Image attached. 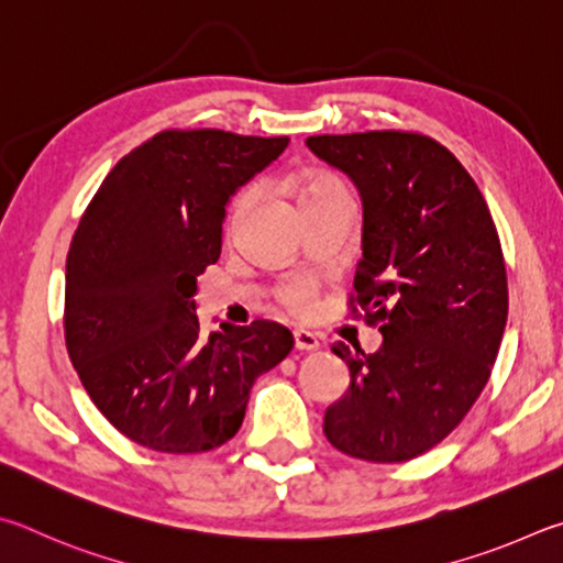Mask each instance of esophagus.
<instances>
[{
  "instance_id": "obj_1",
  "label": "esophagus",
  "mask_w": 563,
  "mask_h": 563,
  "mask_svg": "<svg viewBox=\"0 0 563 563\" xmlns=\"http://www.w3.org/2000/svg\"><path fill=\"white\" fill-rule=\"evenodd\" d=\"M294 346H297L299 351H319L321 341L313 331L297 329V331H294Z\"/></svg>"
}]
</instances>
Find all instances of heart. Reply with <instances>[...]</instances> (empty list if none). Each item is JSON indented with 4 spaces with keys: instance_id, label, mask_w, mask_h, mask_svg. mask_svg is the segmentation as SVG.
Wrapping results in <instances>:
<instances>
[{
    "instance_id": "obj_1",
    "label": "heart",
    "mask_w": 563,
    "mask_h": 563,
    "mask_svg": "<svg viewBox=\"0 0 563 563\" xmlns=\"http://www.w3.org/2000/svg\"><path fill=\"white\" fill-rule=\"evenodd\" d=\"M339 190H343V187L336 180H333V177H329V175H313V177H309L307 183L301 185V205L309 202V200H317V197H321V195L339 192ZM250 197H252V190H246V192H242L240 197H236L234 210H242V207L250 202ZM282 299L287 301L291 309L307 311L311 307V301H313L311 282H303V279L289 282L287 287L282 289Z\"/></svg>"
}]
</instances>
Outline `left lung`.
Instances as JSON below:
<instances>
[{
  "label": "left lung",
  "instance_id": "1",
  "mask_svg": "<svg viewBox=\"0 0 563 563\" xmlns=\"http://www.w3.org/2000/svg\"><path fill=\"white\" fill-rule=\"evenodd\" d=\"M307 145L361 197L356 301L383 321L376 353L333 343L351 380L323 432L351 457L406 462L457 428L495 366L509 307L495 222L432 137L371 131Z\"/></svg>",
  "mask_w": 563,
  "mask_h": 563
}]
</instances>
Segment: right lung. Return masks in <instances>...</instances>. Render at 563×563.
Here are the masks:
<instances>
[{"label":"right lung","mask_w":563,"mask_h":563,"mask_svg":"<svg viewBox=\"0 0 563 563\" xmlns=\"http://www.w3.org/2000/svg\"><path fill=\"white\" fill-rule=\"evenodd\" d=\"M289 137L165 131L118 161L66 256V349L115 430L192 455L236 435L254 380L289 356L274 321L197 319V276L222 252L227 205Z\"/></svg>","instance_id":"add662e5"}]
</instances>
